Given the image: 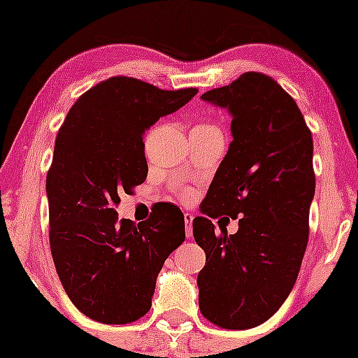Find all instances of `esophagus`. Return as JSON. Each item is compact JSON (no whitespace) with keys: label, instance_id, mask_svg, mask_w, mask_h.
<instances>
[{"label":"esophagus","instance_id":"obj_1","mask_svg":"<svg viewBox=\"0 0 358 358\" xmlns=\"http://www.w3.org/2000/svg\"><path fill=\"white\" fill-rule=\"evenodd\" d=\"M183 217H185V234H187V237H192V234H193V227H192L193 213L185 212Z\"/></svg>","mask_w":358,"mask_h":358}]
</instances>
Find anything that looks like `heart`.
<instances>
[{"label":"heart","instance_id":"b5f03b06","mask_svg":"<svg viewBox=\"0 0 358 358\" xmlns=\"http://www.w3.org/2000/svg\"><path fill=\"white\" fill-rule=\"evenodd\" d=\"M187 196H188V193H187Z\"/></svg>","mask_w":358,"mask_h":358}]
</instances>
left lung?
Returning a JSON list of instances; mask_svg holds the SVG:
<instances>
[{
	"label": "left lung",
	"instance_id": "left-lung-1",
	"mask_svg": "<svg viewBox=\"0 0 358 358\" xmlns=\"http://www.w3.org/2000/svg\"><path fill=\"white\" fill-rule=\"evenodd\" d=\"M227 109L232 143L213 176L193 237L205 250L200 311L213 324L245 330L281 308L296 282L315 196L313 139L293 97L259 72L202 94ZM240 219V231H215L210 218Z\"/></svg>",
	"mask_w": 358,
	"mask_h": 358
}]
</instances>
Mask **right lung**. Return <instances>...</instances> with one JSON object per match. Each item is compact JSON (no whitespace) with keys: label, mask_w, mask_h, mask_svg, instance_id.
Here are the masks:
<instances>
[{"label":"right lung","mask_w":358,"mask_h":358,"mask_svg":"<svg viewBox=\"0 0 358 358\" xmlns=\"http://www.w3.org/2000/svg\"><path fill=\"white\" fill-rule=\"evenodd\" d=\"M196 92L110 77L82 94L57 134L47 175L52 257L67 296L96 322L146 315L159 271L185 241L176 205H159L138 225L117 220L116 207L146 180L143 134Z\"/></svg>","instance_id":"1"}]
</instances>
